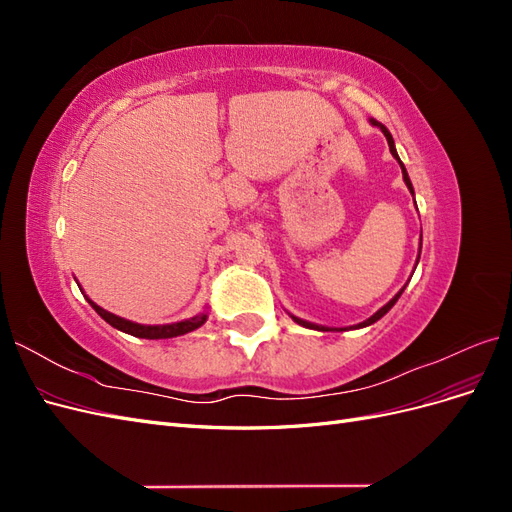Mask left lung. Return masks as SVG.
Wrapping results in <instances>:
<instances>
[{"mask_svg":"<svg viewBox=\"0 0 512 512\" xmlns=\"http://www.w3.org/2000/svg\"><path fill=\"white\" fill-rule=\"evenodd\" d=\"M369 123L371 126H376V128H380L382 130V134L386 136V143H389V149H391V153H393V158L399 162V166H401V175H404V181H406V185H408V190H410V194L414 196V188H412V181H410V177H408V170H406V166H404V162L399 160V156H397V149H395V141H393V136H391V132L386 130V126H382L380 121H376V119H369ZM416 205V203H414ZM421 241H423V235H421ZM418 258H421V245H418ZM418 258H416V265H418ZM416 269V267H414ZM406 288V286H404ZM404 288H401L395 297L386 303V305H382L378 312L374 314V316H369L367 320H363V322H359V324H354V329H363V327H369V324H374V322H378L386 312H389V309L397 303V299L401 297V292H404ZM290 318L297 322V324H301V327H305V329H316V331H346V329H331V327H322V324H314V322H307V320H303V318H297V316H292L290 314Z\"/></svg>","mask_w":512,"mask_h":512,"instance_id":"left-lung-1","label":"left lung"}]
</instances>
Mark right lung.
Returning a JSON list of instances; mask_svg holds the SVG:
<instances>
[{"label":"right lung","instance_id":"add662e5","mask_svg":"<svg viewBox=\"0 0 512 512\" xmlns=\"http://www.w3.org/2000/svg\"><path fill=\"white\" fill-rule=\"evenodd\" d=\"M89 301V305L96 309V312L111 324V327L128 333V335H134V337H143V339H168V337H177V335H185L190 331H196L198 327H203V324L207 322L209 314L203 312V314H196L188 320H181V322H173V324H138V322H132V320H126L121 316H115L111 312H106V309H102L98 303L91 301L89 297H85Z\"/></svg>","mask_w":512,"mask_h":512}]
</instances>
